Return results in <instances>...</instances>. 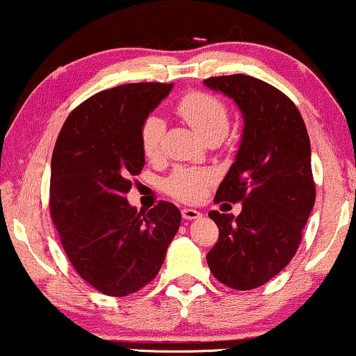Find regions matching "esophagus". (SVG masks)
<instances>
[{
  "mask_svg": "<svg viewBox=\"0 0 356 356\" xmlns=\"http://www.w3.org/2000/svg\"><path fill=\"white\" fill-rule=\"evenodd\" d=\"M182 218L186 220H194V219H199L202 218V212L195 211V209H191V207H184L182 209Z\"/></svg>",
  "mask_w": 356,
  "mask_h": 356,
  "instance_id": "34e87169",
  "label": "esophagus"
}]
</instances>
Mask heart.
<instances>
[{
	"mask_svg": "<svg viewBox=\"0 0 356 356\" xmlns=\"http://www.w3.org/2000/svg\"><path fill=\"white\" fill-rule=\"evenodd\" d=\"M177 113L204 140H222L229 129V112L226 105L209 93L194 92L177 104ZM165 124L161 117L150 115L142 124L140 145L147 159H157L161 154ZM212 179L207 170L175 169L165 181V191L181 201L194 202L202 197L207 182Z\"/></svg>",
	"mask_w": 356,
	"mask_h": 356,
	"instance_id": "heart-1",
	"label": "heart"
}]
</instances>
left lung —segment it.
<instances>
[{"mask_svg":"<svg viewBox=\"0 0 356 356\" xmlns=\"http://www.w3.org/2000/svg\"><path fill=\"white\" fill-rule=\"evenodd\" d=\"M238 105L244 120L234 162L216 202H243L239 216L211 211L219 241L207 252L212 275L232 289L257 288L295 256L314 206L312 149L296 105L254 76L204 80Z\"/></svg>","mask_w":356,"mask_h":356,"instance_id":"left-lung-1","label":"left lung"}]
</instances>
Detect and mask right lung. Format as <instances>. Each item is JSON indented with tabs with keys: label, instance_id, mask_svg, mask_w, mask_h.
Instances as JSON below:
<instances>
[{
	"label": "right lung",
	"instance_id": "add662e5",
	"mask_svg": "<svg viewBox=\"0 0 356 356\" xmlns=\"http://www.w3.org/2000/svg\"><path fill=\"white\" fill-rule=\"evenodd\" d=\"M172 87L129 83L95 93L68 115L56 138L51 219L76 273L107 296L150 283L181 226L174 204L137 211L125 199L145 164L142 124Z\"/></svg>",
	"mask_w": 356,
	"mask_h": 356
}]
</instances>
